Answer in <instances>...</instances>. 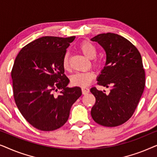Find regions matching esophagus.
Wrapping results in <instances>:
<instances>
[{
  "label": "esophagus",
  "instance_id": "obj_1",
  "mask_svg": "<svg viewBox=\"0 0 157 157\" xmlns=\"http://www.w3.org/2000/svg\"><path fill=\"white\" fill-rule=\"evenodd\" d=\"M81 91H82V94H83V95H85V94H87L89 93L90 90H89V89H88V88L83 87V88H81Z\"/></svg>",
  "mask_w": 157,
  "mask_h": 157
}]
</instances>
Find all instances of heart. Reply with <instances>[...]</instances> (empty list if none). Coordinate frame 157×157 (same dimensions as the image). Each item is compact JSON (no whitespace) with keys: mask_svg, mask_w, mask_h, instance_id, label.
<instances>
[{"mask_svg":"<svg viewBox=\"0 0 157 157\" xmlns=\"http://www.w3.org/2000/svg\"><path fill=\"white\" fill-rule=\"evenodd\" d=\"M79 50L83 55L86 56L88 59H92L91 65L95 68H98L101 65L99 60L94 59L97 55V48L89 41H83L79 46ZM62 66L65 70L69 69V55L66 53L63 56V61H62ZM94 78V74L91 71L86 72H77L75 73L71 76V83L75 86L86 87L89 86L93 79Z\"/></svg>","mask_w":157,"mask_h":157,"instance_id":"b5f03b06","label":"heart"}]
</instances>
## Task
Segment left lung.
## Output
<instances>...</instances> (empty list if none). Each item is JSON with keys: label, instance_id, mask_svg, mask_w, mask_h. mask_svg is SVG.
<instances>
[{"label": "left lung", "instance_id": "obj_1", "mask_svg": "<svg viewBox=\"0 0 157 157\" xmlns=\"http://www.w3.org/2000/svg\"><path fill=\"white\" fill-rule=\"evenodd\" d=\"M105 50L106 64L98 77V85L110 88L106 94L91 88L96 97L91 117L100 125L113 127L134 114L145 86V71L140 53L134 45L116 33L98 34L91 39Z\"/></svg>", "mask_w": 157, "mask_h": 157}]
</instances>
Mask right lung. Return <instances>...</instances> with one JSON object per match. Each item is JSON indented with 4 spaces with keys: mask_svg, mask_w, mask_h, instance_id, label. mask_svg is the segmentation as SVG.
I'll return each mask as SVG.
<instances>
[{
    "mask_svg": "<svg viewBox=\"0 0 157 157\" xmlns=\"http://www.w3.org/2000/svg\"><path fill=\"white\" fill-rule=\"evenodd\" d=\"M74 39L44 36L23 47L15 60L11 71L15 102L37 129L49 132L63 126L82 94L80 87H67L69 79L62 66L66 48Z\"/></svg>",
    "mask_w": 157,
    "mask_h": 157,
    "instance_id": "1",
    "label": "right lung"
}]
</instances>
